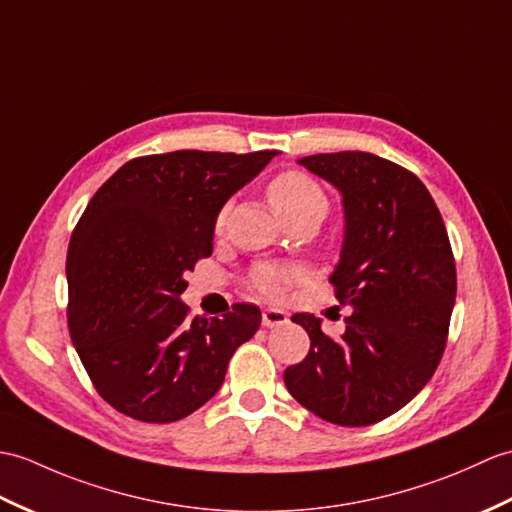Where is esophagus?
I'll list each match as a JSON object with an SVG mask.
<instances>
[{"instance_id":"obj_1","label":"esophagus","mask_w":512,"mask_h":512,"mask_svg":"<svg viewBox=\"0 0 512 512\" xmlns=\"http://www.w3.org/2000/svg\"><path fill=\"white\" fill-rule=\"evenodd\" d=\"M261 325L268 329L288 325V312L277 310V307H266V310L261 312Z\"/></svg>"}]
</instances>
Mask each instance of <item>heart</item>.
I'll use <instances>...</instances> for the list:
<instances>
[{
    "label": "heart",
    "mask_w": 512,
    "mask_h": 512,
    "mask_svg": "<svg viewBox=\"0 0 512 512\" xmlns=\"http://www.w3.org/2000/svg\"><path fill=\"white\" fill-rule=\"evenodd\" d=\"M266 194L279 218L288 213H316L318 218H323L327 211V194L323 187L312 176L296 170L277 174L268 183ZM224 218H227V211H220L218 227H222ZM299 277L301 272L292 266H259L255 272V288L264 296L277 299Z\"/></svg>",
    "instance_id": "1"
}]
</instances>
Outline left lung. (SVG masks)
I'll return each mask as SVG.
<instances>
[{"mask_svg":"<svg viewBox=\"0 0 512 512\" xmlns=\"http://www.w3.org/2000/svg\"><path fill=\"white\" fill-rule=\"evenodd\" d=\"M299 165L342 196L344 237L329 281L351 316L329 338L323 320L294 314L312 344L283 382L320 419L371 425L417 397L443 358L456 303L445 222L419 178L377 154H312Z\"/></svg>","mask_w":512,"mask_h":512,"instance_id":"8db88e82","label":"left lung"}]
</instances>
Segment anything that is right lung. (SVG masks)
Segmentation results:
<instances>
[{"label":"right lung","instance_id":"1","mask_svg":"<svg viewBox=\"0 0 512 512\" xmlns=\"http://www.w3.org/2000/svg\"><path fill=\"white\" fill-rule=\"evenodd\" d=\"M277 150H176L124 163L71 233L67 323L104 401L130 419H185L220 390L235 349L261 323L257 305L189 318L185 272L213 251L227 200Z\"/></svg>","mask_w":512,"mask_h":512}]
</instances>
